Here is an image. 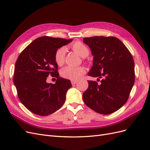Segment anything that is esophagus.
<instances>
[{
  "instance_id": "34e87169",
  "label": "esophagus",
  "mask_w": 150,
  "mask_h": 150,
  "mask_svg": "<svg viewBox=\"0 0 150 150\" xmlns=\"http://www.w3.org/2000/svg\"><path fill=\"white\" fill-rule=\"evenodd\" d=\"M77 83H78V81H71L72 85H75Z\"/></svg>"
}]
</instances>
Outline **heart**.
<instances>
[{
  "label": "heart",
  "mask_w": 150,
  "mask_h": 150,
  "mask_svg": "<svg viewBox=\"0 0 150 150\" xmlns=\"http://www.w3.org/2000/svg\"><path fill=\"white\" fill-rule=\"evenodd\" d=\"M71 47L79 55L83 57L87 56L89 53L88 47L85 44L79 41H76L71 45ZM66 49L64 47H59L56 51L54 59L57 64L62 66L64 62ZM86 73V69L83 66L74 67L67 66L62 68L61 71V74L63 78L72 81L79 79Z\"/></svg>",
  "instance_id": "heart-1"
}]
</instances>
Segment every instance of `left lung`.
Instances as JSON below:
<instances>
[{
    "mask_svg": "<svg viewBox=\"0 0 150 150\" xmlns=\"http://www.w3.org/2000/svg\"><path fill=\"white\" fill-rule=\"evenodd\" d=\"M89 47L93 65L88 76L101 79V84L88 81L83 94L86 106L99 114L109 115L126 103L135 79L134 62L125 45L117 38L94 36L83 39Z\"/></svg>",
    "mask_w": 150,
    "mask_h": 150,
    "instance_id": "1",
    "label": "left lung"
}]
</instances>
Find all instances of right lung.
<instances>
[{"instance_id":"right-lung-1","label":"right lung","mask_w":150,"mask_h":150,"mask_svg":"<svg viewBox=\"0 0 150 150\" xmlns=\"http://www.w3.org/2000/svg\"><path fill=\"white\" fill-rule=\"evenodd\" d=\"M72 39L43 36L33 40L18 57L13 81L18 97L24 106L34 114L47 116L61 108L70 80L59 77L54 56L57 49ZM49 75L57 78L53 85L46 81Z\"/></svg>"}]
</instances>
